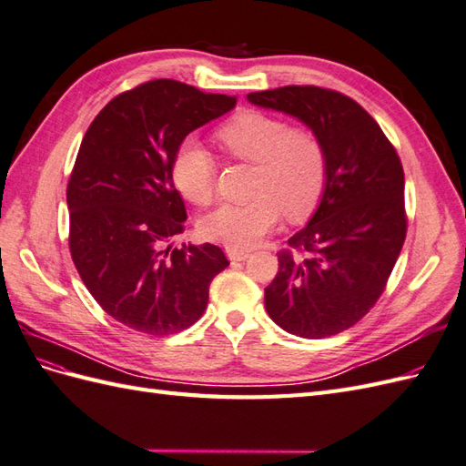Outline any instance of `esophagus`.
I'll list each match as a JSON object with an SVG mask.
<instances>
[{
	"label": "esophagus",
	"mask_w": 466,
	"mask_h": 466,
	"mask_svg": "<svg viewBox=\"0 0 466 466\" xmlns=\"http://www.w3.org/2000/svg\"><path fill=\"white\" fill-rule=\"evenodd\" d=\"M226 256H228L232 261H244L249 258V249H240V248H226Z\"/></svg>",
	"instance_id": "obj_1"
}]
</instances>
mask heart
Here are the masks:
<instances>
[{"mask_svg":"<svg viewBox=\"0 0 466 466\" xmlns=\"http://www.w3.org/2000/svg\"><path fill=\"white\" fill-rule=\"evenodd\" d=\"M217 139L232 157L256 165L252 195L244 205H220L202 217L200 234L228 248H252L279 222L311 217L323 198L329 157L311 129L293 127L288 119L244 110L217 129ZM171 177L178 193L198 207L214 197L217 163L202 143L187 137L177 146Z\"/></svg>","mask_w":466,"mask_h":466,"instance_id":"1","label":"heart"}]
</instances>
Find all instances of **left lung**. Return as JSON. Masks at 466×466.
I'll use <instances>...</instances> for the list:
<instances>
[{
  "label": "left lung",
  "instance_id": "8db88e82",
  "mask_svg": "<svg viewBox=\"0 0 466 466\" xmlns=\"http://www.w3.org/2000/svg\"><path fill=\"white\" fill-rule=\"evenodd\" d=\"M248 102L293 116L323 141L329 177L303 230L278 254L266 288L273 323L295 337L325 339L356 325L376 305L408 232L403 167L360 104L337 90L283 86Z\"/></svg>",
  "mask_w": 466,
  "mask_h": 466
}]
</instances>
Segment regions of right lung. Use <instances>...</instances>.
Returning <instances> with one entry per match:
<instances>
[{
    "mask_svg": "<svg viewBox=\"0 0 466 466\" xmlns=\"http://www.w3.org/2000/svg\"><path fill=\"white\" fill-rule=\"evenodd\" d=\"M234 106V96L159 78L117 94L90 124L66 187L68 246L117 323L163 337L205 313L210 281L230 261L214 244H169L187 220L171 163L190 131Z\"/></svg>",
    "mask_w": 466,
    "mask_h": 466,
    "instance_id": "right-lung-1",
    "label": "right lung"
}]
</instances>
